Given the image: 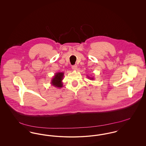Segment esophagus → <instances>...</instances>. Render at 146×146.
<instances>
[{"label": "esophagus", "mask_w": 146, "mask_h": 146, "mask_svg": "<svg viewBox=\"0 0 146 146\" xmlns=\"http://www.w3.org/2000/svg\"><path fill=\"white\" fill-rule=\"evenodd\" d=\"M72 68L74 70H77V65L75 64V65H73L72 66Z\"/></svg>", "instance_id": "34e87169"}]
</instances>
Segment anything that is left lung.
I'll return each instance as SVG.
<instances>
[{"instance_id": "1", "label": "left lung", "mask_w": 146, "mask_h": 146, "mask_svg": "<svg viewBox=\"0 0 146 146\" xmlns=\"http://www.w3.org/2000/svg\"><path fill=\"white\" fill-rule=\"evenodd\" d=\"M89 79H90V80H94V76L93 77H90V76H87Z\"/></svg>"}]
</instances>
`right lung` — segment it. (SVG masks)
I'll return each instance as SVG.
<instances>
[{
    "label": "right lung",
    "mask_w": 146,
    "mask_h": 146,
    "mask_svg": "<svg viewBox=\"0 0 146 146\" xmlns=\"http://www.w3.org/2000/svg\"><path fill=\"white\" fill-rule=\"evenodd\" d=\"M64 73L63 72H57L56 73L51 79V84L55 87L61 88L63 86L62 80L63 79Z\"/></svg>",
    "instance_id": "obj_1"
}]
</instances>
